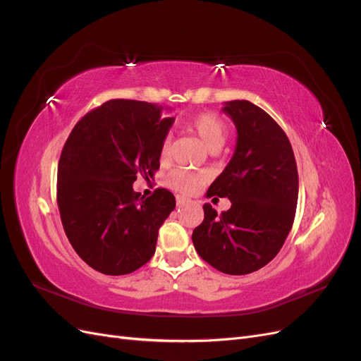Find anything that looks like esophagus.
I'll return each mask as SVG.
<instances>
[{
  "instance_id": "obj_1",
  "label": "esophagus",
  "mask_w": 361,
  "mask_h": 361,
  "mask_svg": "<svg viewBox=\"0 0 361 361\" xmlns=\"http://www.w3.org/2000/svg\"><path fill=\"white\" fill-rule=\"evenodd\" d=\"M191 200H188V199H185V197H182V195H176V203H178V206L180 207V206H183V204H187V203H190Z\"/></svg>"
}]
</instances>
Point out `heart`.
<instances>
[{
    "label": "heart",
    "instance_id": "1",
    "mask_svg": "<svg viewBox=\"0 0 361 361\" xmlns=\"http://www.w3.org/2000/svg\"><path fill=\"white\" fill-rule=\"evenodd\" d=\"M187 128L197 134L204 143L206 149L211 152L220 150L227 140V126L223 120L212 113H202L192 117L187 123ZM170 157V138L166 137L159 146V159L167 161ZM204 180L203 174L194 173L185 169L173 170L169 176V185L182 194H192L199 190Z\"/></svg>",
    "mask_w": 361,
    "mask_h": 361
}]
</instances>
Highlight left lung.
I'll use <instances>...</instances> for the list:
<instances>
[{
  "label": "left lung",
  "instance_id": "obj_1",
  "mask_svg": "<svg viewBox=\"0 0 361 361\" xmlns=\"http://www.w3.org/2000/svg\"><path fill=\"white\" fill-rule=\"evenodd\" d=\"M238 133L235 154L207 190L232 206L216 214L203 204L192 244L215 269L244 276L277 256L290 232L298 202V171L290 141L268 113L248 101L226 102Z\"/></svg>",
  "mask_w": 361,
  "mask_h": 361
}]
</instances>
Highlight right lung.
Returning <instances> with one entry per match:
<instances>
[{
    "label": "right lung",
    "instance_id": "1",
    "mask_svg": "<svg viewBox=\"0 0 361 361\" xmlns=\"http://www.w3.org/2000/svg\"><path fill=\"white\" fill-rule=\"evenodd\" d=\"M155 104L111 99L75 125L59 161L57 203L71 245L87 265L125 276L152 259L158 231L176 206L157 188L135 192L137 174L159 169V146L174 118Z\"/></svg>",
    "mask_w": 361,
    "mask_h": 361
}]
</instances>
